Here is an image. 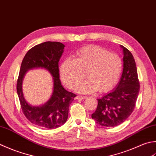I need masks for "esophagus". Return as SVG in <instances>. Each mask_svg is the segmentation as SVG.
Segmentation results:
<instances>
[{"mask_svg":"<svg viewBox=\"0 0 156 156\" xmlns=\"http://www.w3.org/2000/svg\"><path fill=\"white\" fill-rule=\"evenodd\" d=\"M76 100H85L86 99V97L85 96H76Z\"/></svg>","mask_w":156,"mask_h":156,"instance_id":"34e87169","label":"esophagus"}]
</instances>
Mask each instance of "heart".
<instances>
[{
  "mask_svg": "<svg viewBox=\"0 0 156 156\" xmlns=\"http://www.w3.org/2000/svg\"><path fill=\"white\" fill-rule=\"evenodd\" d=\"M122 62L119 55L97 46H88L77 52L75 58L63 60L60 66L61 80L69 89H74L84 78L77 90L92 94L98 90L107 92L115 86L122 72Z\"/></svg>",
  "mask_w": 156,
  "mask_h": 156,
  "instance_id": "b5f03b06",
  "label": "heart"
}]
</instances>
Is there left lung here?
Wrapping results in <instances>:
<instances>
[{
  "label": "left lung",
  "mask_w": 156,
  "mask_h": 156,
  "mask_svg": "<svg viewBox=\"0 0 156 156\" xmlns=\"http://www.w3.org/2000/svg\"><path fill=\"white\" fill-rule=\"evenodd\" d=\"M123 50V71L115 90L98 99V106L91 114L98 125L114 127L125 122L134 110L139 92V81L135 59L131 52Z\"/></svg>",
  "instance_id": "left-lung-1"
}]
</instances>
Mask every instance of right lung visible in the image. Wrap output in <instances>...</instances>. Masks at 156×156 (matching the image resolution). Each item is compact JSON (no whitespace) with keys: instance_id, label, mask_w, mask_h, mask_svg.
<instances>
[{"instance_id":"1","label":"right lung","mask_w":156,"mask_h":156,"mask_svg":"<svg viewBox=\"0 0 156 156\" xmlns=\"http://www.w3.org/2000/svg\"><path fill=\"white\" fill-rule=\"evenodd\" d=\"M65 45L58 42H46L31 48L21 62L17 83V91L22 111L31 123L41 128L52 129L66 122L69 107L76 95L66 91L59 79L58 62L64 52ZM42 68L48 70L53 77V92L46 103L39 107L28 104L25 100L22 83L28 69Z\"/></svg>"}]
</instances>
